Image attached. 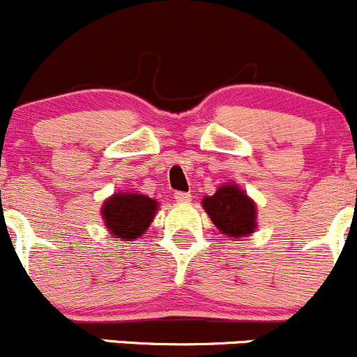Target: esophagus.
Wrapping results in <instances>:
<instances>
[{"instance_id": "34e87169", "label": "esophagus", "mask_w": 357, "mask_h": 357, "mask_svg": "<svg viewBox=\"0 0 357 357\" xmlns=\"http://www.w3.org/2000/svg\"><path fill=\"white\" fill-rule=\"evenodd\" d=\"M174 197L177 202H190L192 195H190V192H175Z\"/></svg>"}]
</instances>
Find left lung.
<instances>
[{"mask_svg":"<svg viewBox=\"0 0 357 357\" xmlns=\"http://www.w3.org/2000/svg\"><path fill=\"white\" fill-rule=\"evenodd\" d=\"M202 208L216 228L231 240H243L257 229V204L236 183H223L202 199Z\"/></svg>","mask_w":357,"mask_h":357,"instance_id":"1","label":"left lung"}]
</instances>
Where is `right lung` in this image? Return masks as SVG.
Here are the masks:
<instances>
[{
    "mask_svg": "<svg viewBox=\"0 0 357 357\" xmlns=\"http://www.w3.org/2000/svg\"><path fill=\"white\" fill-rule=\"evenodd\" d=\"M158 211V201L137 192H116L105 199L100 214L107 231L121 241L144 235Z\"/></svg>",
    "mask_w": 357,
    "mask_h": 357,
    "instance_id": "right-lung-1",
    "label": "right lung"
}]
</instances>
